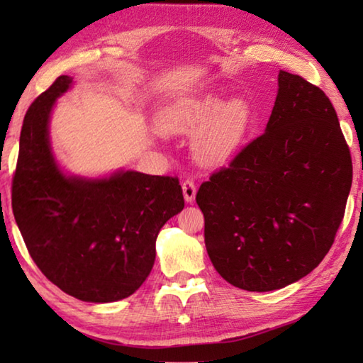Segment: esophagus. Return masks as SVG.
Listing matches in <instances>:
<instances>
[{"instance_id": "34e87169", "label": "esophagus", "mask_w": 363, "mask_h": 363, "mask_svg": "<svg viewBox=\"0 0 363 363\" xmlns=\"http://www.w3.org/2000/svg\"><path fill=\"white\" fill-rule=\"evenodd\" d=\"M182 194H184V200H186L187 203H194L196 186L192 179H186L182 182Z\"/></svg>"}]
</instances>
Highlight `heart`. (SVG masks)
<instances>
[{
  "instance_id": "heart-1",
  "label": "heart",
  "mask_w": 363,
  "mask_h": 363,
  "mask_svg": "<svg viewBox=\"0 0 363 363\" xmlns=\"http://www.w3.org/2000/svg\"><path fill=\"white\" fill-rule=\"evenodd\" d=\"M158 125L169 134H192L199 129L192 140L195 155L208 164H220L247 138L251 108L242 97L223 102L216 94L190 96L164 108Z\"/></svg>"
}]
</instances>
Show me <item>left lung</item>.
Wrapping results in <instances>:
<instances>
[{"label":"left lung","instance_id":"left-lung-1","mask_svg":"<svg viewBox=\"0 0 363 363\" xmlns=\"http://www.w3.org/2000/svg\"><path fill=\"white\" fill-rule=\"evenodd\" d=\"M351 184V153L333 104L280 70L266 131L196 192L214 269L257 293L306 277L333 245Z\"/></svg>","mask_w":363,"mask_h":363}]
</instances>
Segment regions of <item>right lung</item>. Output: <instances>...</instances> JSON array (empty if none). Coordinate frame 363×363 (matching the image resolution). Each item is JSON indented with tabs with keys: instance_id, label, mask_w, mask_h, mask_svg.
Returning <instances> with one entry per match:
<instances>
[{
	"instance_id": "add662e5",
	"label": "right lung",
	"mask_w": 363,
	"mask_h": 363,
	"mask_svg": "<svg viewBox=\"0 0 363 363\" xmlns=\"http://www.w3.org/2000/svg\"><path fill=\"white\" fill-rule=\"evenodd\" d=\"M73 86L59 77L23 118L12 211L46 279L86 303H115L138 290L155 262L158 232L184 208L179 181L133 169L70 174L54 155L49 123Z\"/></svg>"
}]
</instances>
